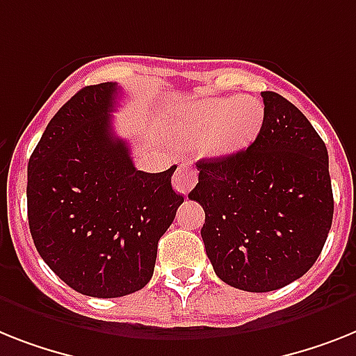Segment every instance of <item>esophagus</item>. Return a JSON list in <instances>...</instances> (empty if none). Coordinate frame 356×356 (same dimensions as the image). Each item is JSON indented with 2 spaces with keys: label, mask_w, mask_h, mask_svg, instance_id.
Returning a JSON list of instances; mask_svg holds the SVG:
<instances>
[{
  "label": "esophagus",
  "mask_w": 356,
  "mask_h": 356,
  "mask_svg": "<svg viewBox=\"0 0 356 356\" xmlns=\"http://www.w3.org/2000/svg\"><path fill=\"white\" fill-rule=\"evenodd\" d=\"M196 184V171L189 163H180L178 167V171L175 172L172 176V185H175V189L181 195H187Z\"/></svg>",
  "instance_id": "esophagus-1"
}]
</instances>
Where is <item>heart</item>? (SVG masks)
I'll return each mask as SVG.
<instances>
[{
	"mask_svg": "<svg viewBox=\"0 0 356 356\" xmlns=\"http://www.w3.org/2000/svg\"><path fill=\"white\" fill-rule=\"evenodd\" d=\"M264 105L252 96H218L191 104L180 122V138L196 143L207 156H231L258 136Z\"/></svg>",
	"mask_w": 356,
	"mask_h": 356,
	"instance_id": "heart-1",
	"label": "heart"
}]
</instances>
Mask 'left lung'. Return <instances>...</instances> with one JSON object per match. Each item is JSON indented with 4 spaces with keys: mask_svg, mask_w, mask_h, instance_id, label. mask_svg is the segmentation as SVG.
<instances>
[{
    "mask_svg": "<svg viewBox=\"0 0 356 356\" xmlns=\"http://www.w3.org/2000/svg\"><path fill=\"white\" fill-rule=\"evenodd\" d=\"M264 123L236 154L196 163L205 252L220 280L251 293L309 271L333 222L327 149L289 99L262 92Z\"/></svg>",
    "mask_w": 356,
    "mask_h": 356,
    "instance_id": "left-lung-1",
    "label": "left lung"
}]
</instances>
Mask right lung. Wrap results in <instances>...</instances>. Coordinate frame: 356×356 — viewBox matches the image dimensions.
I'll return each instance as SVG.
<instances>
[{
	"instance_id": "obj_1",
	"label": "right lung",
	"mask_w": 356,
	"mask_h": 356,
	"mask_svg": "<svg viewBox=\"0 0 356 356\" xmlns=\"http://www.w3.org/2000/svg\"><path fill=\"white\" fill-rule=\"evenodd\" d=\"M118 85L76 92L49 122L29 160L26 213L40 257L67 286L118 298L147 286L158 240L184 196L176 165L138 171L127 142L113 131Z\"/></svg>"
}]
</instances>
